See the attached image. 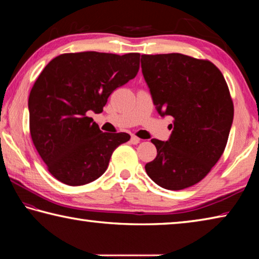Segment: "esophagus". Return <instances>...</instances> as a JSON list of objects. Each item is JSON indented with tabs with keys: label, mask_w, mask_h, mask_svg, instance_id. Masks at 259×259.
<instances>
[{
	"label": "esophagus",
	"mask_w": 259,
	"mask_h": 259,
	"mask_svg": "<svg viewBox=\"0 0 259 259\" xmlns=\"http://www.w3.org/2000/svg\"><path fill=\"white\" fill-rule=\"evenodd\" d=\"M130 142L133 143V144H138V143H140V138H138L137 136L133 135V136H131V139H130Z\"/></svg>",
	"instance_id": "1"
}]
</instances>
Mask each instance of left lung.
<instances>
[{
	"label": "left lung",
	"mask_w": 259,
	"mask_h": 259,
	"mask_svg": "<svg viewBox=\"0 0 259 259\" xmlns=\"http://www.w3.org/2000/svg\"><path fill=\"white\" fill-rule=\"evenodd\" d=\"M142 71L161 116L174 117L166 142L145 165L165 190H184L207 176L225 150L234 107L222 72L209 60L182 54L142 55Z\"/></svg>",
	"instance_id": "left-lung-1"
}]
</instances>
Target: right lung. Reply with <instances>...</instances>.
I'll list each match as a JSON object with an SVG mask.
<instances>
[{"label": "right lung", "instance_id": "right-lung-1", "mask_svg": "<svg viewBox=\"0 0 259 259\" xmlns=\"http://www.w3.org/2000/svg\"><path fill=\"white\" fill-rule=\"evenodd\" d=\"M139 54L85 51L52 59L28 98L29 131L50 174L69 186L85 185L106 171L125 133H103L88 114L102 113L116 88L137 75Z\"/></svg>", "mask_w": 259, "mask_h": 259}]
</instances>
